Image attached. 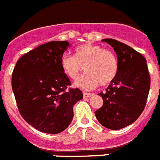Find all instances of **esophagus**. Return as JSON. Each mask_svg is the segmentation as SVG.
<instances>
[{
  "label": "esophagus",
  "mask_w": 160,
  "mask_h": 160,
  "mask_svg": "<svg viewBox=\"0 0 160 160\" xmlns=\"http://www.w3.org/2000/svg\"><path fill=\"white\" fill-rule=\"evenodd\" d=\"M93 93H90V92H83V96L84 98H90L91 96H92Z\"/></svg>",
  "instance_id": "esophagus-1"
}]
</instances>
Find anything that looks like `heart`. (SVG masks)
<instances>
[{"mask_svg":"<svg viewBox=\"0 0 160 160\" xmlns=\"http://www.w3.org/2000/svg\"><path fill=\"white\" fill-rule=\"evenodd\" d=\"M61 67L66 76L74 80L78 79L84 67L87 73L75 83V86L91 90L98 84L106 86L115 80L119 71V62L111 49L84 44L75 49V56L64 53L61 58Z\"/></svg>","mask_w":160,"mask_h":160,"instance_id":"b5f03b06","label":"heart"}]
</instances>
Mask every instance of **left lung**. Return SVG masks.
Masks as SVG:
<instances>
[{"instance_id":"obj_1","label":"left lung","mask_w":160,"mask_h":160,"mask_svg":"<svg viewBox=\"0 0 160 160\" xmlns=\"http://www.w3.org/2000/svg\"><path fill=\"white\" fill-rule=\"evenodd\" d=\"M117 54L119 71L105 92H100L102 107L95 111L99 123L118 130L136 121L146 107L151 76L145 58L128 45L114 39H104Z\"/></svg>"}]
</instances>
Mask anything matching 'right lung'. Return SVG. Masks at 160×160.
I'll return each mask as SVG.
<instances>
[{"label":"right lung","mask_w":160,"mask_h":160,"mask_svg":"<svg viewBox=\"0 0 160 160\" xmlns=\"http://www.w3.org/2000/svg\"><path fill=\"white\" fill-rule=\"evenodd\" d=\"M68 41H50L18 60L12 73V88L20 115L45 133H59L73 119V107L83 98L71 85L61 67Z\"/></svg>","instance_id":"right-lung-1"}]
</instances>
